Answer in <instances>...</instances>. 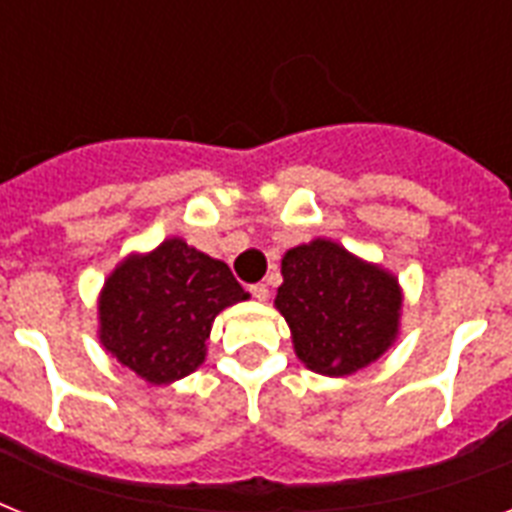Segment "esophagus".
<instances>
[{
	"mask_svg": "<svg viewBox=\"0 0 512 512\" xmlns=\"http://www.w3.org/2000/svg\"><path fill=\"white\" fill-rule=\"evenodd\" d=\"M249 292H252V297H255V300H260V303H265V300H268V287H265V284H252V287H249Z\"/></svg>",
	"mask_w": 512,
	"mask_h": 512,
	"instance_id": "obj_1",
	"label": "esophagus"
}]
</instances>
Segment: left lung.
Listing matches in <instances>:
<instances>
[{
	"mask_svg": "<svg viewBox=\"0 0 512 512\" xmlns=\"http://www.w3.org/2000/svg\"><path fill=\"white\" fill-rule=\"evenodd\" d=\"M281 276L273 305L311 372L345 377L398 340L404 292L388 268L319 236L284 252Z\"/></svg>",
	"mask_w": 512,
	"mask_h": 512,
	"instance_id": "1",
	"label": "left lung"
}]
</instances>
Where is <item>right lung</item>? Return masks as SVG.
<instances>
[{"instance_id":"right-lung-1","label":"right lung","mask_w":512,"mask_h":512,"mask_svg":"<svg viewBox=\"0 0 512 512\" xmlns=\"http://www.w3.org/2000/svg\"><path fill=\"white\" fill-rule=\"evenodd\" d=\"M247 297L223 260L172 236L151 252H130L108 273L98 340L124 369L170 385L204 364L217 313Z\"/></svg>"}]
</instances>
